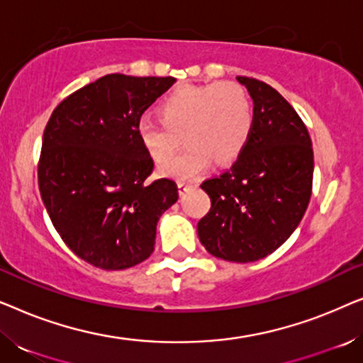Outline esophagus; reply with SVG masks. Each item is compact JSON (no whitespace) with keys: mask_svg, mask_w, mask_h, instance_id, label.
<instances>
[{"mask_svg":"<svg viewBox=\"0 0 363 363\" xmlns=\"http://www.w3.org/2000/svg\"><path fill=\"white\" fill-rule=\"evenodd\" d=\"M196 186V183H185V182H180L178 183V190H180V195H183V193L190 190V188Z\"/></svg>","mask_w":363,"mask_h":363,"instance_id":"1","label":"esophagus"}]
</instances>
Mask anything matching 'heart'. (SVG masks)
Listing matches in <instances>:
<instances>
[{
  "label": "heart",
  "instance_id": "1",
  "mask_svg": "<svg viewBox=\"0 0 363 363\" xmlns=\"http://www.w3.org/2000/svg\"><path fill=\"white\" fill-rule=\"evenodd\" d=\"M160 121L143 117L137 125L142 147L155 162L172 155L183 136L187 148L160 167L162 175L193 180L216 163L240 157L250 140L255 112L240 84L180 86L162 99Z\"/></svg>",
  "mask_w": 363,
  "mask_h": 363
}]
</instances>
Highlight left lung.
I'll list each match as a JSON object with an SVG mask.
<instances>
[{
	"label": "left lung",
	"instance_id": "1",
	"mask_svg": "<svg viewBox=\"0 0 363 363\" xmlns=\"http://www.w3.org/2000/svg\"><path fill=\"white\" fill-rule=\"evenodd\" d=\"M236 79L255 104V122L230 170L201 183L211 208L198 221V238L220 259L252 262L299 226L311 200L314 152L304 122L276 89Z\"/></svg>",
	"mask_w": 363,
	"mask_h": 363
}]
</instances>
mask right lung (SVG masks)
I'll list each match as a JSON object with an SVG mask.
<instances>
[{
    "label": "right lung",
    "instance_id": "add662e5",
    "mask_svg": "<svg viewBox=\"0 0 363 363\" xmlns=\"http://www.w3.org/2000/svg\"><path fill=\"white\" fill-rule=\"evenodd\" d=\"M175 77L107 74L54 108L43 135L39 191L74 255L106 271L153 252L157 223L178 200L177 183L145 180L153 160L137 137L142 113Z\"/></svg>",
    "mask_w": 363,
    "mask_h": 363
}]
</instances>
